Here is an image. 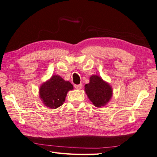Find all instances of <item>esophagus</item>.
Masks as SVG:
<instances>
[{"label": "esophagus", "mask_w": 157, "mask_h": 157, "mask_svg": "<svg viewBox=\"0 0 157 157\" xmlns=\"http://www.w3.org/2000/svg\"><path fill=\"white\" fill-rule=\"evenodd\" d=\"M82 84H79V85H75V88L76 89H82Z\"/></svg>", "instance_id": "1"}]
</instances>
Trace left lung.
<instances>
[{"mask_svg": "<svg viewBox=\"0 0 157 157\" xmlns=\"http://www.w3.org/2000/svg\"><path fill=\"white\" fill-rule=\"evenodd\" d=\"M85 91L90 101L97 107L105 106L113 94L110 85L97 75L90 76L89 83L85 85Z\"/></svg>", "mask_w": 157, "mask_h": 157, "instance_id": "8db88e82", "label": "left lung"}]
</instances>
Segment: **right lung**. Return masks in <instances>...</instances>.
<instances>
[{
    "label": "right lung",
    "instance_id": "obj_1",
    "mask_svg": "<svg viewBox=\"0 0 157 157\" xmlns=\"http://www.w3.org/2000/svg\"><path fill=\"white\" fill-rule=\"evenodd\" d=\"M72 89L73 86L69 81L58 75H53L40 86V97L45 105L56 109L63 104L67 93Z\"/></svg>",
    "mask_w": 157,
    "mask_h": 157
}]
</instances>
